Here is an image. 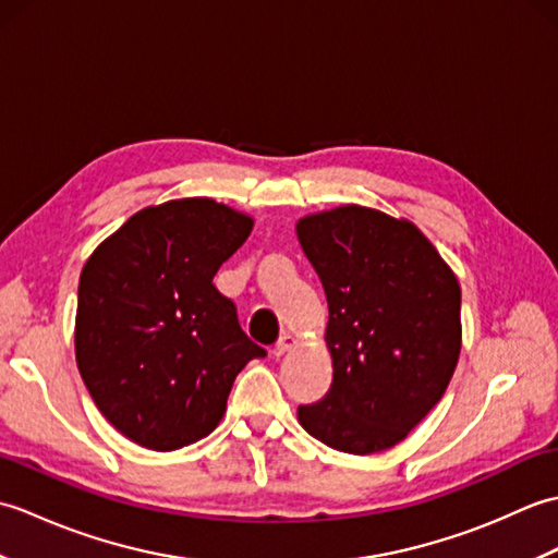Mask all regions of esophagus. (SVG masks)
I'll return each instance as SVG.
<instances>
[{
	"mask_svg": "<svg viewBox=\"0 0 558 558\" xmlns=\"http://www.w3.org/2000/svg\"><path fill=\"white\" fill-rule=\"evenodd\" d=\"M294 348V338L292 336H280V340L276 342V348H272V354L276 357H282V354L290 352Z\"/></svg>",
	"mask_w": 558,
	"mask_h": 558,
	"instance_id": "34e87169",
	"label": "esophagus"
}]
</instances>
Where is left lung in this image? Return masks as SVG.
<instances>
[{"instance_id": "obj_1", "label": "left lung", "mask_w": 558, "mask_h": 558, "mask_svg": "<svg viewBox=\"0 0 558 558\" xmlns=\"http://www.w3.org/2000/svg\"><path fill=\"white\" fill-rule=\"evenodd\" d=\"M328 302L333 384L298 417L318 441L369 456L402 441L446 393L460 354V286L408 220L340 206L298 222Z\"/></svg>"}]
</instances>
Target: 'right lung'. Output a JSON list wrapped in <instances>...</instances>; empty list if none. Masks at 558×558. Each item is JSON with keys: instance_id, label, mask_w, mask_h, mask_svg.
<instances>
[{"instance_id": "add662e5", "label": "right lung", "mask_w": 558, "mask_h": 558, "mask_svg": "<svg viewBox=\"0 0 558 558\" xmlns=\"http://www.w3.org/2000/svg\"><path fill=\"white\" fill-rule=\"evenodd\" d=\"M254 220L210 198H180L129 218L78 280L76 364L117 432L174 450L216 429L236 374L266 350L213 286Z\"/></svg>"}]
</instances>
